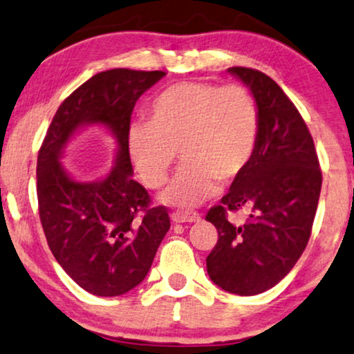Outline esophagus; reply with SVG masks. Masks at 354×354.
Segmentation results:
<instances>
[{"instance_id":"34e87169","label":"esophagus","mask_w":354,"mask_h":354,"mask_svg":"<svg viewBox=\"0 0 354 354\" xmlns=\"http://www.w3.org/2000/svg\"><path fill=\"white\" fill-rule=\"evenodd\" d=\"M171 221L174 223H192V222H199L201 216L196 212H173Z\"/></svg>"}]
</instances>
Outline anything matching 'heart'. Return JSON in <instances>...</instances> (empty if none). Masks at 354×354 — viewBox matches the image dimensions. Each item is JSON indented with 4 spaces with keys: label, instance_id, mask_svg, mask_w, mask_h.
I'll return each mask as SVG.
<instances>
[{
    "label": "heart",
    "instance_id": "1",
    "mask_svg": "<svg viewBox=\"0 0 354 354\" xmlns=\"http://www.w3.org/2000/svg\"><path fill=\"white\" fill-rule=\"evenodd\" d=\"M259 114L248 88L239 83L183 82L160 93L150 119L129 124L125 144L140 180L151 189L167 181L181 151L183 165L160 201L178 209L198 207L247 168L258 140Z\"/></svg>",
    "mask_w": 354,
    "mask_h": 354
}]
</instances>
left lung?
<instances>
[{"instance_id": "8db88e82", "label": "left lung", "mask_w": 354, "mask_h": 354, "mask_svg": "<svg viewBox=\"0 0 354 354\" xmlns=\"http://www.w3.org/2000/svg\"><path fill=\"white\" fill-rule=\"evenodd\" d=\"M227 71L248 86L257 101L258 140L247 168L205 216L218 232L205 263L218 288L254 296L279 283L306 250L322 171L310 132L279 84L253 68ZM240 208L250 209L247 224L226 221L229 209Z\"/></svg>"}]
</instances>
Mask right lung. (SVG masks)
I'll return each instance as SVG.
<instances>
[{
	"label": "right lung",
	"instance_id": "1",
	"mask_svg": "<svg viewBox=\"0 0 354 354\" xmlns=\"http://www.w3.org/2000/svg\"><path fill=\"white\" fill-rule=\"evenodd\" d=\"M165 75L129 68L95 75L62 102L39 150L47 243L66 274L95 296H120L140 284L169 230L167 207H151L149 192L132 178L125 144L137 100ZM86 124H101L116 140L115 167L101 180L82 182L61 165L71 137Z\"/></svg>",
	"mask_w": 354,
	"mask_h": 354
}]
</instances>
